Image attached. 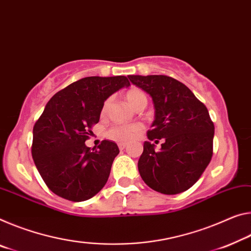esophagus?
<instances>
[{
  "label": "esophagus",
  "mask_w": 251,
  "mask_h": 251,
  "mask_svg": "<svg viewBox=\"0 0 251 251\" xmlns=\"http://www.w3.org/2000/svg\"><path fill=\"white\" fill-rule=\"evenodd\" d=\"M118 147H119V149H121V150H124V149H126V147H127V144H126V143H119Z\"/></svg>",
  "instance_id": "esophagus-1"
}]
</instances>
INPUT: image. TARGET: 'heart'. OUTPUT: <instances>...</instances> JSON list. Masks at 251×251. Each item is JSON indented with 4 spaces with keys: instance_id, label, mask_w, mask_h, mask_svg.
<instances>
[{
    "instance_id": "1",
    "label": "heart",
    "mask_w": 251,
    "mask_h": 251,
    "mask_svg": "<svg viewBox=\"0 0 251 251\" xmlns=\"http://www.w3.org/2000/svg\"><path fill=\"white\" fill-rule=\"evenodd\" d=\"M126 100L128 101V104L136 110L142 106L147 105V97L146 95L143 93L141 89L133 88L127 91L126 94ZM108 105V102H106L105 108ZM141 126L137 125H130V126H115L113 128H110L107 132V137H109L110 140L117 141V142H128L134 140L137 136V134L140 133Z\"/></svg>"
}]
</instances>
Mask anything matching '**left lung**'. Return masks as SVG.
<instances>
[{
  "mask_svg": "<svg viewBox=\"0 0 251 251\" xmlns=\"http://www.w3.org/2000/svg\"><path fill=\"white\" fill-rule=\"evenodd\" d=\"M128 78L152 97L155 109L138 172L154 191L169 196L184 192L211 161L214 125L209 111L188 87L172 77L132 75ZM158 139L165 142L156 151L151 142Z\"/></svg>",
  "mask_w": 251,
  "mask_h": 251,
  "instance_id": "left-lung-1",
  "label": "left lung"
}]
</instances>
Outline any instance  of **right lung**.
I'll use <instances>...</instances> for the list:
<instances>
[{
	"label": "right lung",
	"instance_id": "obj_1",
	"mask_svg": "<svg viewBox=\"0 0 251 251\" xmlns=\"http://www.w3.org/2000/svg\"><path fill=\"white\" fill-rule=\"evenodd\" d=\"M129 86L125 75L86 77L48 101L33 127L31 151L40 176L54 194L80 202L104 188L118 146L105 140L90 150L85 142L99 122L106 99Z\"/></svg>",
	"mask_w": 251,
	"mask_h": 251
}]
</instances>
